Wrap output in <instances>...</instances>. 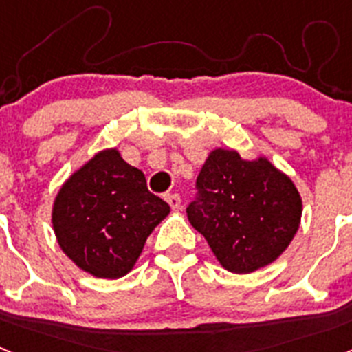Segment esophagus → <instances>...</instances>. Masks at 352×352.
Here are the masks:
<instances>
[{
	"label": "esophagus",
	"instance_id": "1",
	"mask_svg": "<svg viewBox=\"0 0 352 352\" xmlns=\"http://www.w3.org/2000/svg\"><path fill=\"white\" fill-rule=\"evenodd\" d=\"M166 201L169 203V206L173 208V210H179V208H182V197H179L178 194H167Z\"/></svg>",
	"mask_w": 352,
	"mask_h": 352
}]
</instances>
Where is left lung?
<instances>
[{"label": "left lung", "mask_w": 352, "mask_h": 352, "mask_svg": "<svg viewBox=\"0 0 352 352\" xmlns=\"http://www.w3.org/2000/svg\"><path fill=\"white\" fill-rule=\"evenodd\" d=\"M186 214L217 259L232 273H252L289 247L301 219L296 186L266 158L243 160L214 149L195 182Z\"/></svg>", "instance_id": "8db88e82"}]
</instances>
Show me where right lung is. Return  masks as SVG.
I'll return each instance as SVG.
<instances>
[{"label":"right lung","instance_id":"1","mask_svg":"<svg viewBox=\"0 0 352 352\" xmlns=\"http://www.w3.org/2000/svg\"><path fill=\"white\" fill-rule=\"evenodd\" d=\"M167 213L169 204L148 190L142 170L116 149H105L61 186L52 226L61 250L80 270L120 278L133 268Z\"/></svg>","mask_w":352,"mask_h":352}]
</instances>
